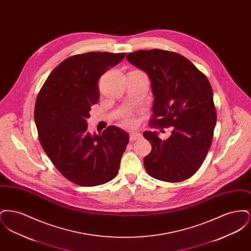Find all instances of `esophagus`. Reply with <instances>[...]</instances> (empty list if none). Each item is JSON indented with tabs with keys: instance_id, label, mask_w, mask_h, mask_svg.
<instances>
[{
	"instance_id": "obj_1",
	"label": "esophagus",
	"mask_w": 251,
	"mask_h": 251,
	"mask_svg": "<svg viewBox=\"0 0 251 251\" xmlns=\"http://www.w3.org/2000/svg\"><path fill=\"white\" fill-rule=\"evenodd\" d=\"M141 137H142V135L139 132H136V131H131V132H130V140L131 141L137 140V139H139Z\"/></svg>"
}]
</instances>
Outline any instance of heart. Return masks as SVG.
I'll return each mask as SVG.
<instances>
[{
	"label": "heart",
	"instance_id": "heart-1",
	"mask_svg": "<svg viewBox=\"0 0 251 251\" xmlns=\"http://www.w3.org/2000/svg\"><path fill=\"white\" fill-rule=\"evenodd\" d=\"M122 124L126 127H132L135 124V120L130 113H126L122 117Z\"/></svg>",
	"mask_w": 251,
	"mask_h": 251
}]
</instances>
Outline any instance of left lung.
I'll return each mask as SVG.
<instances>
[{
    "mask_svg": "<svg viewBox=\"0 0 251 251\" xmlns=\"http://www.w3.org/2000/svg\"><path fill=\"white\" fill-rule=\"evenodd\" d=\"M127 60L148 74L154 96L151 125L172 127L162 140L144 131L151 151L144 167L154 179L177 182L190 178L202 165L214 135L216 112L207 77L179 53L164 50H137Z\"/></svg>",
    "mask_w": 251,
    "mask_h": 251,
    "instance_id": "left-lung-1",
    "label": "left lung"
}]
</instances>
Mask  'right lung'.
Wrapping results in <instances>:
<instances>
[{
	"instance_id": "obj_1",
	"label": "right lung",
	"mask_w": 251,
	"mask_h": 251,
	"mask_svg": "<svg viewBox=\"0 0 251 251\" xmlns=\"http://www.w3.org/2000/svg\"><path fill=\"white\" fill-rule=\"evenodd\" d=\"M124 57L105 51L71 56L49 75L36 98L40 144L60 173L78 185H100L119 172L129 134L116 126L90 134L86 119L100 98L98 80Z\"/></svg>"
}]
</instances>
